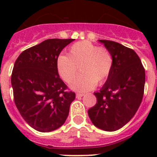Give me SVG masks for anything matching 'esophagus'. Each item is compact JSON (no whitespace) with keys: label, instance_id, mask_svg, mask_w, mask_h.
I'll list each match as a JSON object with an SVG mask.
<instances>
[{"label":"esophagus","instance_id":"esophagus-1","mask_svg":"<svg viewBox=\"0 0 157 157\" xmlns=\"http://www.w3.org/2000/svg\"><path fill=\"white\" fill-rule=\"evenodd\" d=\"M83 96H84V94H79V93L76 94V98H82V97H83Z\"/></svg>","mask_w":157,"mask_h":157}]
</instances>
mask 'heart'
Returning a JSON list of instances; mask_svg holds the SVG:
<instances>
[{"instance_id":"obj_1","label":"heart","mask_w":157,"mask_h":157,"mask_svg":"<svg viewBox=\"0 0 157 157\" xmlns=\"http://www.w3.org/2000/svg\"><path fill=\"white\" fill-rule=\"evenodd\" d=\"M57 71L66 82H71L80 67L82 75L71 83V88L86 92L94 88L96 82L101 84L110 75L113 57L106 48L99 47L89 41L75 43L69 48L68 56L57 59Z\"/></svg>"}]
</instances>
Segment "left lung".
<instances>
[{
	"mask_svg": "<svg viewBox=\"0 0 157 157\" xmlns=\"http://www.w3.org/2000/svg\"><path fill=\"white\" fill-rule=\"evenodd\" d=\"M111 52L113 67L102 88L94 93L97 104L88 110L95 127L115 131L126 125L135 115L142 101L145 69L133 49L116 41L99 40Z\"/></svg>",
	"mask_w": 157,
	"mask_h": 157,
	"instance_id": "1",
	"label": "left lung"
}]
</instances>
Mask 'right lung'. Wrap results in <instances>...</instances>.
Listing matches in <instances>:
<instances>
[{
    "label": "right lung",
    "mask_w": 157,
    "mask_h": 157,
    "mask_svg": "<svg viewBox=\"0 0 157 157\" xmlns=\"http://www.w3.org/2000/svg\"><path fill=\"white\" fill-rule=\"evenodd\" d=\"M74 39H48L23 51L15 62L12 86L16 108L29 125L40 132L61 127L75 94L59 78L57 59Z\"/></svg>",
    "instance_id": "obj_1"
}]
</instances>
